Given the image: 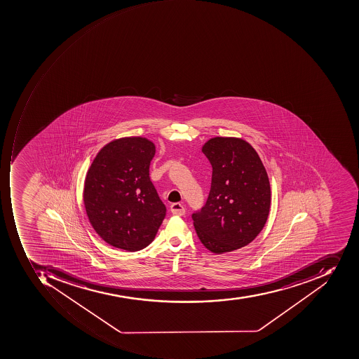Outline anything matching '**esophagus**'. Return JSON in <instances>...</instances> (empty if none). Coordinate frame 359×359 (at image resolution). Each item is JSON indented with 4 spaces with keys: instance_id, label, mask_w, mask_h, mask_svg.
Here are the masks:
<instances>
[{
    "instance_id": "esophagus-1",
    "label": "esophagus",
    "mask_w": 359,
    "mask_h": 359,
    "mask_svg": "<svg viewBox=\"0 0 359 359\" xmlns=\"http://www.w3.org/2000/svg\"><path fill=\"white\" fill-rule=\"evenodd\" d=\"M170 210L173 215L182 216L186 214V208L180 203H173V204H171Z\"/></svg>"
}]
</instances>
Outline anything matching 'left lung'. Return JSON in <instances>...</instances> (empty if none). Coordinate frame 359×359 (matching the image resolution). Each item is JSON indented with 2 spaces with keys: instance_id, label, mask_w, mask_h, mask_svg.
Segmentation results:
<instances>
[{
  "instance_id": "1",
  "label": "left lung",
  "mask_w": 359,
  "mask_h": 359,
  "mask_svg": "<svg viewBox=\"0 0 359 359\" xmlns=\"http://www.w3.org/2000/svg\"><path fill=\"white\" fill-rule=\"evenodd\" d=\"M213 172L205 205L192 214L201 243L212 252L249 245L270 213L271 187L255 149L236 137H214L203 146Z\"/></svg>"
}]
</instances>
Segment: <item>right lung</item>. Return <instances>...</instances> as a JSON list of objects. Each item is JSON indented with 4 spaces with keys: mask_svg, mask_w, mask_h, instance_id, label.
I'll use <instances>...</instances> for the list:
<instances>
[{
    "mask_svg": "<svg viewBox=\"0 0 359 359\" xmlns=\"http://www.w3.org/2000/svg\"><path fill=\"white\" fill-rule=\"evenodd\" d=\"M155 151L153 142L145 137L116 140L100 149L87 172V216L112 247L131 252L144 249L166 216V206L149 178Z\"/></svg>",
    "mask_w": 359,
    "mask_h": 359,
    "instance_id": "add662e5",
    "label": "right lung"
}]
</instances>
